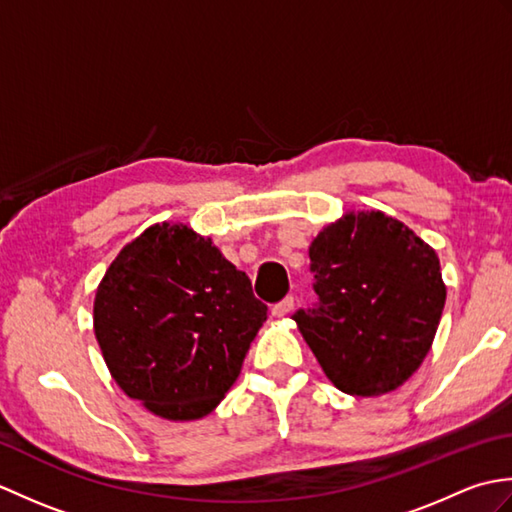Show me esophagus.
I'll list each match as a JSON object with an SVG mask.
<instances>
[{
  "instance_id": "1",
  "label": "esophagus",
  "mask_w": 512,
  "mask_h": 512,
  "mask_svg": "<svg viewBox=\"0 0 512 512\" xmlns=\"http://www.w3.org/2000/svg\"><path fill=\"white\" fill-rule=\"evenodd\" d=\"M292 310H295V299L286 297L284 301H279V303H275V306H273V317L281 319V317H286V314H290Z\"/></svg>"
}]
</instances>
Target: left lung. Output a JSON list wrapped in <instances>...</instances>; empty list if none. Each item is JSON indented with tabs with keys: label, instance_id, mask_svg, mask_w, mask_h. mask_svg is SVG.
I'll return each mask as SVG.
<instances>
[{
	"label": "left lung",
	"instance_id": "left-lung-1",
	"mask_svg": "<svg viewBox=\"0 0 512 512\" xmlns=\"http://www.w3.org/2000/svg\"><path fill=\"white\" fill-rule=\"evenodd\" d=\"M319 301L295 319L336 389L383 396L422 365L447 301L440 259L383 211H350L310 244Z\"/></svg>",
	"mask_w": 512,
	"mask_h": 512
}]
</instances>
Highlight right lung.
Returning <instances> with one entry per match:
<instances>
[{"label": "right lung", "mask_w": 512, "mask_h": 512, "mask_svg": "<svg viewBox=\"0 0 512 512\" xmlns=\"http://www.w3.org/2000/svg\"><path fill=\"white\" fill-rule=\"evenodd\" d=\"M268 308L187 224H154L96 288L94 334L116 385L167 420L211 413L242 372Z\"/></svg>", "instance_id": "add662e5"}]
</instances>
